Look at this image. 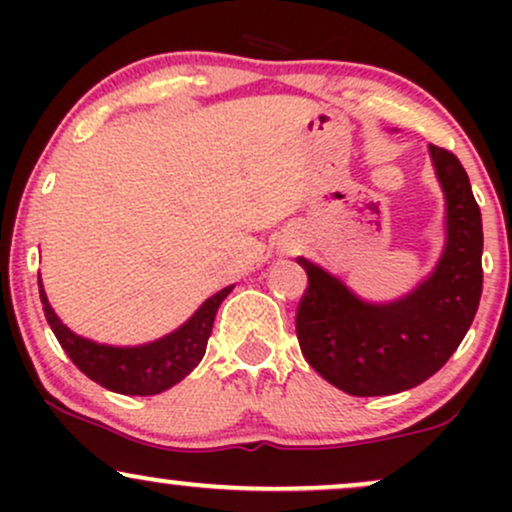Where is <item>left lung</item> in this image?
Wrapping results in <instances>:
<instances>
[{"label": "left lung", "mask_w": 512, "mask_h": 512, "mask_svg": "<svg viewBox=\"0 0 512 512\" xmlns=\"http://www.w3.org/2000/svg\"><path fill=\"white\" fill-rule=\"evenodd\" d=\"M445 199V245L433 272L390 303L361 298L339 276L298 257L308 291L296 334L305 361L346 395L383 397L421 385L445 366L481 298V211L455 154L428 144Z\"/></svg>", "instance_id": "8db88e82"}]
</instances>
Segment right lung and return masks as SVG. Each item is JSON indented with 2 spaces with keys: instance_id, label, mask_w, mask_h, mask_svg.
<instances>
[{
  "instance_id": "obj_1",
  "label": "right lung",
  "mask_w": 512,
  "mask_h": 512,
  "mask_svg": "<svg viewBox=\"0 0 512 512\" xmlns=\"http://www.w3.org/2000/svg\"><path fill=\"white\" fill-rule=\"evenodd\" d=\"M38 286L48 325L55 332L62 349L67 351V356L74 361V366L88 375L93 383L103 385L105 390L139 397L161 395L168 387L185 380L199 366L204 351H207L219 305L233 291V286H226V289L214 293L199 305L195 315L185 325H180L178 330L166 334V337L156 339V342L139 346H113L93 342V339H86L69 330L52 310L40 274Z\"/></svg>"
}]
</instances>
